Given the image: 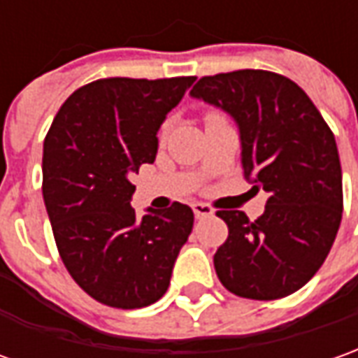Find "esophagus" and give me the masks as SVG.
I'll return each instance as SVG.
<instances>
[{
	"label": "esophagus",
	"instance_id": "obj_1",
	"mask_svg": "<svg viewBox=\"0 0 358 358\" xmlns=\"http://www.w3.org/2000/svg\"><path fill=\"white\" fill-rule=\"evenodd\" d=\"M192 210H194V213H196V217H208V215H211L213 213V210H211L208 203H192Z\"/></svg>",
	"mask_w": 358,
	"mask_h": 358
}]
</instances>
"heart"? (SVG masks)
Listing matches in <instances>:
<instances>
[{"instance_id":"heart-1","label":"heart","mask_w":358,"mask_h":358,"mask_svg":"<svg viewBox=\"0 0 358 358\" xmlns=\"http://www.w3.org/2000/svg\"><path fill=\"white\" fill-rule=\"evenodd\" d=\"M213 115H215V113H210L208 117H213ZM166 131H169V125H162V129H160V137H164V135H166Z\"/></svg>"}]
</instances>
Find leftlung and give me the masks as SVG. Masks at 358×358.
Here are the masks:
<instances>
[{
  "instance_id": "obj_1",
  "label": "left lung",
  "mask_w": 358,
  "mask_h": 358,
  "mask_svg": "<svg viewBox=\"0 0 358 358\" xmlns=\"http://www.w3.org/2000/svg\"><path fill=\"white\" fill-rule=\"evenodd\" d=\"M189 96L235 119L243 174L255 192L268 194L259 220L217 211L229 227L213 257L217 278L249 300L290 296L320 271L341 225V162L331 129L296 82L268 70L203 76Z\"/></svg>"
}]
</instances>
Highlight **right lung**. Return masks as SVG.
<instances>
[{"instance_id": "obj_1", "label": "right lung", "mask_w": 358, "mask_h": 358, "mask_svg": "<svg viewBox=\"0 0 358 358\" xmlns=\"http://www.w3.org/2000/svg\"><path fill=\"white\" fill-rule=\"evenodd\" d=\"M194 80H96L68 97L46 133L43 198L58 252L99 303L135 310L169 290L194 211L174 201L137 217L129 178L155 162L160 125Z\"/></svg>"}]
</instances>
